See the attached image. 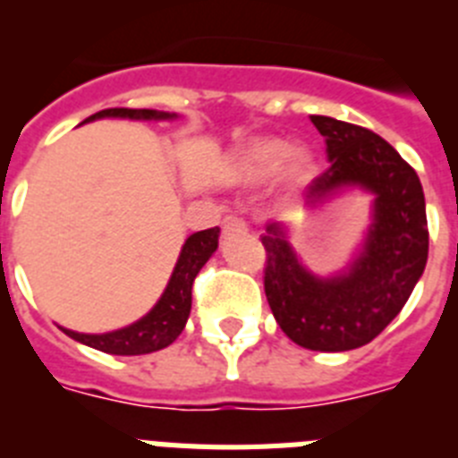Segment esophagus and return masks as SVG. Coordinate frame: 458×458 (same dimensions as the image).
I'll use <instances>...</instances> for the list:
<instances>
[{
    "label": "esophagus",
    "mask_w": 458,
    "mask_h": 458,
    "mask_svg": "<svg viewBox=\"0 0 458 458\" xmlns=\"http://www.w3.org/2000/svg\"><path fill=\"white\" fill-rule=\"evenodd\" d=\"M222 232H225V236H236V233H245L248 232V225H245V220L242 217H225V222H222Z\"/></svg>",
    "instance_id": "1"
}]
</instances>
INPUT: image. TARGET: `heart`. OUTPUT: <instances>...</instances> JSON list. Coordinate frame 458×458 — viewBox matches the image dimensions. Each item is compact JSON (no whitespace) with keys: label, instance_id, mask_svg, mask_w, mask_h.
<instances>
[{"label":"heart","instance_id":"1","mask_svg":"<svg viewBox=\"0 0 458 458\" xmlns=\"http://www.w3.org/2000/svg\"><path fill=\"white\" fill-rule=\"evenodd\" d=\"M317 169L314 148L302 141L291 144L284 137H254L232 156V172L242 183H261L275 174L279 188L289 194L310 185Z\"/></svg>","mask_w":458,"mask_h":458}]
</instances>
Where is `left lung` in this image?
I'll return each mask as SVG.
<instances>
[{"label":"left lung","mask_w":458,"mask_h":458,"mask_svg":"<svg viewBox=\"0 0 458 458\" xmlns=\"http://www.w3.org/2000/svg\"><path fill=\"white\" fill-rule=\"evenodd\" d=\"M311 123L326 137L330 167L305 190L302 206L317 216L360 190L371 194L369 225L346 266L321 275L295 252L286 222H266L264 286L291 342L339 353L369 344L411 298L427 266V204L418 174L383 137L333 116Z\"/></svg>","instance_id":"obj_1"}]
</instances>
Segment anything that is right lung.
<instances>
[{
	"label": "right lung",
	"mask_w": 458,
	"mask_h": 458,
	"mask_svg": "<svg viewBox=\"0 0 458 458\" xmlns=\"http://www.w3.org/2000/svg\"><path fill=\"white\" fill-rule=\"evenodd\" d=\"M98 119H131V121H174L179 114L174 112H157V109H128V107H112L103 109L98 114L84 119V123ZM220 242V226L204 229L192 236L185 238L181 248L176 266H174L169 282L165 286L163 295L157 298L156 305L137 318L131 326L109 330V333H75L68 327L59 326L64 333L75 342L91 346L96 351L112 355H144L160 351L174 342L183 333L188 323L190 310H192V282L204 264L217 250Z\"/></svg>",
	"instance_id": "obj_1"
}]
</instances>
